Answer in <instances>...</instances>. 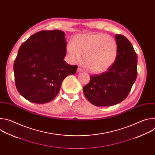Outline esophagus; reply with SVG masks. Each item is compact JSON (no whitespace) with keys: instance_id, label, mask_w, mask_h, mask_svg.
<instances>
[{"instance_id":"1","label":"esophagus","mask_w":155,"mask_h":155,"mask_svg":"<svg viewBox=\"0 0 155 155\" xmlns=\"http://www.w3.org/2000/svg\"><path fill=\"white\" fill-rule=\"evenodd\" d=\"M81 71H82V69H81L80 68H78V69H77V72H81Z\"/></svg>"}]
</instances>
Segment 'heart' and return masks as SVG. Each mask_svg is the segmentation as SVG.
I'll return each instance as SVG.
<instances>
[{"mask_svg": "<svg viewBox=\"0 0 155 155\" xmlns=\"http://www.w3.org/2000/svg\"><path fill=\"white\" fill-rule=\"evenodd\" d=\"M66 50L69 61L73 63L80 61L84 54L85 65L97 74L111 68L118 56L115 38L104 33L77 36L68 42Z\"/></svg>", "mask_w": 155, "mask_h": 155, "instance_id": "b5f03b06", "label": "heart"}]
</instances>
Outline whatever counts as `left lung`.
Returning <instances> with one entry per match:
<instances>
[{"instance_id": "obj_1", "label": "left lung", "mask_w": 155, "mask_h": 155, "mask_svg": "<svg viewBox=\"0 0 155 155\" xmlns=\"http://www.w3.org/2000/svg\"><path fill=\"white\" fill-rule=\"evenodd\" d=\"M117 58L111 68L99 75L90 76L83 93L92 104L111 106L124 101L128 96L137 75V57L129 40L117 34Z\"/></svg>"}]
</instances>
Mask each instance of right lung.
Instances as JSON below:
<instances>
[{"mask_svg":"<svg viewBox=\"0 0 155 155\" xmlns=\"http://www.w3.org/2000/svg\"><path fill=\"white\" fill-rule=\"evenodd\" d=\"M66 46L60 30L38 32L22 44L13 65L15 85L22 96L37 104L55 98L64 79L78 68L64 60Z\"/></svg>","mask_w":155,"mask_h":155,"instance_id":"right-lung-1","label":"right lung"}]
</instances>
